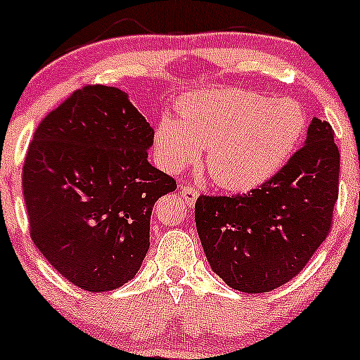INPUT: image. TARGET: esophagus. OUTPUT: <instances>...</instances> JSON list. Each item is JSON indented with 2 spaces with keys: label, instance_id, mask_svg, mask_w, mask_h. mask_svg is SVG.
Returning <instances> with one entry per match:
<instances>
[{
  "label": "esophagus",
  "instance_id": "34e87169",
  "mask_svg": "<svg viewBox=\"0 0 360 360\" xmlns=\"http://www.w3.org/2000/svg\"><path fill=\"white\" fill-rule=\"evenodd\" d=\"M198 195H200V191L195 186H183V188H181V196H183L184 201H186V205H189V207H193V205L196 203V198H198Z\"/></svg>",
  "mask_w": 360,
  "mask_h": 360
}]
</instances>
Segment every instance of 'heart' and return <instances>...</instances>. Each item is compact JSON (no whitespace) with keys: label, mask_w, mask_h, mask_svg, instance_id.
Returning a JSON list of instances; mask_svg holds the SVG:
<instances>
[{"label":"heart","mask_w":360,"mask_h":360,"mask_svg":"<svg viewBox=\"0 0 360 360\" xmlns=\"http://www.w3.org/2000/svg\"><path fill=\"white\" fill-rule=\"evenodd\" d=\"M177 112L179 120L164 114L153 133L162 165L179 172L207 148L212 179L234 191H250L271 179L306 131V116L295 102L248 90H203L181 98Z\"/></svg>","instance_id":"heart-1"}]
</instances>
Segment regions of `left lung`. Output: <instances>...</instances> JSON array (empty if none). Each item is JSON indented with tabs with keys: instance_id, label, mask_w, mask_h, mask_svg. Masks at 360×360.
<instances>
[{
	"instance_id": "left-lung-1",
	"label": "left lung",
	"mask_w": 360,
	"mask_h": 360,
	"mask_svg": "<svg viewBox=\"0 0 360 360\" xmlns=\"http://www.w3.org/2000/svg\"><path fill=\"white\" fill-rule=\"evenodd\" d=\"M330 122L313 117L307 140L271 179L246 195H201L196 231L212 270L232 289L259 294L294 278L331 229L340 152Z\"/></svg>"
}]
</instances>
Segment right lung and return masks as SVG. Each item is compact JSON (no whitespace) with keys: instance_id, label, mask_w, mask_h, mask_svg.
Instances as JSON below:
<instances>
[{"instance_id":"obj_1","label":"right lung","mask_w":360,"mask_h":360,"mask_svg":"<svg viewBox=\"0 0 360 360\" xmlns=\"http://www.w3.org/2000/svg\"><path fill=\"white\" fill-rule=\"evenodd\" d=\"M152 143L116 86L75 90L39 122L22 172L30 238L73 285L114 290L140 270L153 205L177 188L148 162Z\"/></svg>"}]
</instances>
